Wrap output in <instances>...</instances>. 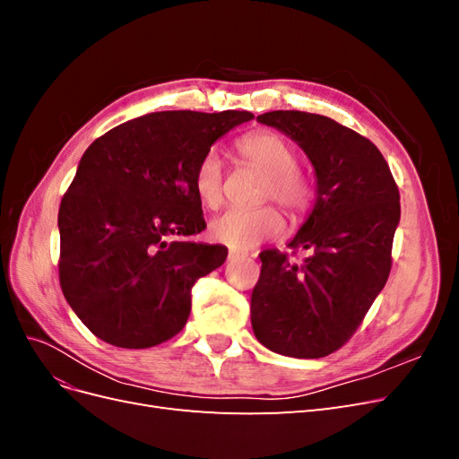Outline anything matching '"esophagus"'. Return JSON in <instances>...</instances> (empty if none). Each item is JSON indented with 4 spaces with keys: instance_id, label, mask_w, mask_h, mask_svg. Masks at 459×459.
Wrapping results in <instances>:
<instances>
[{
    "instance_id": "34e87169",
    "label": "esophagus",
    "mask_w": 459,
    "mask_h": 459,
    "mask_svg": "<svg viewBox=\"0 0 459 459\" xmlns=\"http://www.w3.org/2000/svg\"><path fill=\"white\" fill-rule=\"evenodd\" d=\"M243 256H245V253L233 251V248H230V255H228V258H230V260H239V258H243Z\"/></svg>"
}]
</instances>
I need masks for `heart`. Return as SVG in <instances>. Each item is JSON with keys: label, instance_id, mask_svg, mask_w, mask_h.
Segmentation results:
<instances>
[{"label": "heart", "instance_id": "1", "mask_svg": "<svg viewBox=\"0 0 459 459\" xmlns=\"http://www.w3.org/2000/svg\"><path fill=\"white\" fill-rule=\"evenodd\" d=\"M239 152L247 162L268 176L264 187V201H277L295 218L307 214L314 199V186L299 166V152L285 137L272 132H258L243 137ZM193 186L199 201L216 208L224 199V162L216 151L206 152L199 162ZM285 228L281 212L273 206H262L256 211L231 208L211 221L208 233L216 243L233 251H248L260 243L273 239Z\"/></svg>", "mask_w": 459, "mask_h": 459}]
</instances>
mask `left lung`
<instances>
[{
    "instance_id": "obj_1",
    "label": "left lung",
    "mask_w": 459,
    "mask_h": 459,
    "mask_svg": "<svg viewBox=\"0 0 459 459\" xmlns=\"http://www.w3.org/2000/svg\"><path fill=\"white\" fill-rule=\"evenodd\" d=\"M256 120L307 152L316 203L289 241L310 256L295 264L277 248L260 253L253 331L277 354L324 358L352 337L386 283L400 193L379 149L333 118L272 110Z\"/></svg>"
}]
</instances>
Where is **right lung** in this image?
<instances>
[{
	"label": "right lung",
	"mask_w": 459,
	"mask_h": 459,
	"mask_svg": "<svg viewBox=\"0 0 459 459\" xmlns=\"http://www.w3.org/2000/svg\"><path fill=\"white\" fill-rule=\"evenodd\" d=\"M253 113L162 110L95 140L59 206V280L95 337L149 349L184 329L191 289L224 245L191 241L206 224L193 178L214 142Z\"/></svg>",
	"instance_id": "add662e5"
}]
</instances>
